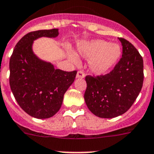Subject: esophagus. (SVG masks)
Returning a JSON list of instances; mask_svg holds the SVG:
<instances>
[{
    "mask_svg": "<svg viewBox=\"0 0 154 154\" xmlns=\"http://www.w3.org/2000/svg\"><path fill=\"white\" fill-rule=\"evenodd\" d=\"M76 77L77 78H85V74L83 73L82 71H78L77 73V75H76Z\"/></svg>",
    "mask_w": 154,
    "mask_h": 154,
    "instance_id": "esophagus-1",
    "label": "esophagus"
}]
</instances>
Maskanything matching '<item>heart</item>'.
Returning <instances> with one entry per match:
<instances>
[{
	"label": "heart",
	"instance_id": "b5f03b06",
	"mask_svg": "<svg viewBox=\"0 0 154 154\" xmlns=\"http://www.w3.org/2000/svg\"><path fill=\"white\" fill-rule=\"evenodd\" d=\"M81 57L89 60V69L97 76L105 75L110 71L119 60L122 49L117 43H110L105 40L96 39L91 42H81L77 45ZM67 57L73 64L80 62L75 53L68 49Z\"/></svg>",
	"mask_w": 154,
	"mask_h": 154
}]
</instances>
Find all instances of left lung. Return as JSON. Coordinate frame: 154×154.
I'll list each match as a JSON object with an SVG mask.
<instances>
[{"instance_id": "left-lung-1", "label": "left lung", "mask_w": 154, "mask_h": 154, "mask_svg": "<svg viewBox=\"0 0 154 154\" xmlns=\"http://www.w3.org/2000/svg\"><path fill=\"white\" fill-rule=\"evenodd\" d=\"M122 56L114 69L105 76H87L85 101L96 116L112 119L130 109L143 87V60L132 43L119 38Z\"/></svg>"}]
</instances>
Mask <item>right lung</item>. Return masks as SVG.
<instances>
[{
  "mask_svg": "<svg viewBox=\"0 0 154 154\" xmlns=\"http://www.w3.org/2000/svg\"><path fill=\"white\" fill-rule=\"evenodd\" d=\"M58 35V29L28 33L16 44L9 63V82L14 98L27 114L40 119L52 117L60 110L64 94L77 74V71L55 69L33 51L35 40Z\"/></svg>",
  "mask_w": 154,
  "mask_h": 154,
  "instance_id": "add662e5",
  "label": "right lung"
}]
</instances>
